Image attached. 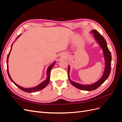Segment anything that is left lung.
Instances as JSON below:
<instances>
[{
  "label": "left lung",
  "instance_id": "left-lung-1",
  "mask_svg": "<svg viewBox=\"0 0 122 122\" xmlns=\"http://www.w3.org/2000/svg\"><path fill=\"white\" fill-rule=\"evenodd\" d=\"M91 32L94 34V37L96 41L99 44V45L103 50V55L104 56L105 60V69L104 73L101 78L97 82L92 84H81L77 82H75L70 79L69 76V72L70 70V67L69 66L68 67V78L71 83L73 86H74L76 88H78L80 90L83 91H93L97 89L102 84L105 82V81L108 78V77L110 74V71H111V61H112V55L110 51L109 50L107 43L105 39L99 34V33L95 29L92 30Z\"/></svg>",
  "mask_w": 122,
  "mask_h": 122
}]
</instances>
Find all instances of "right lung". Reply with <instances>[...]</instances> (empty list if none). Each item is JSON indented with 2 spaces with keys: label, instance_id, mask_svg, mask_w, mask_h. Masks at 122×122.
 <instances>
[{
  "label": "right lung",
  "instance_id": "add662e5",
  "mask_svg": "<svg viewBox=\"0 0 122 122\" xmlns=\"http://www.w3.org/2000/svg\"><path fill=\"white\" fill-rule=\"evenodd\" d=\"M21 35H20L19 36H18V37L16 38V40H17L18 38ZM13 43L12 44V46H11V48H10V51L9 53L8 54V57H7V61H6V64H7V71H8V74L9 75V77L10 79V80L12 81L16 85V86L18 87H19L20 89H21L22 91H23L24 92H26V93H34V92H38L39 91H41L42 90V89H43L44 88H45L48 84L49 82V81H50V71H51V70L52 69V68H53V67L54 66V64H55V61L53 63H52V64H51V65H50L48 68H47V72H46V74H47V78L45 80H44V81H43L42 83H41L40 84H39L38 86H36L35 87H31V88H24V87H21L19 86H18V84H17L16 83H15L14 82V81L12 80V79L11 78V77L10 76V75L9 74V66H8V61H9V55H10V52L11 51V50H12V45H13Z\"/></svg>",
  "mask_w": 122,
  "mask_h": 122
}]
</instances>
